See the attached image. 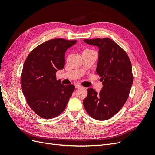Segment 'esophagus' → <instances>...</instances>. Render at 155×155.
<instances>
[{
    "label": "esophagus",
    "instance_id": "obj_1",
    "mask_svg": "<svg viewBox=\"0 0 155 155\" xmlns=\"http://www.w3.org/2000/svg\"><path fill=\"white\" fill-rule=\"evenodd\" d=\"M75 87H76V88H82L83 87L81 85H79V84H76V85H75Z\"/></svg>",
    "mask_w": 155,
    "mask_h": 155
}]
</instances>
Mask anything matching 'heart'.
Segmentation results:
<instances>
[{
    "mask_svg": "<svg viewBox=\"0 0 155 155\" xmlns=\"http://www.w3.org/2000/svg\"><path fill=\"white\" fill-rule=\"evenodd\" d=\"M87 50H88V49H85V50H83V51H87Z\"/></svg>",
    "mask_w": 155,
    "mask_h": 155,
    "instance_id": "obj_1",
    "label": "heart"
}]
</instances>
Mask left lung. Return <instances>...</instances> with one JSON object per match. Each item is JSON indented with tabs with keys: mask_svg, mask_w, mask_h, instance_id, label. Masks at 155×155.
Instances as JSON below:
<instances>
[{
	"mask_svg": "<svg viewBox=\"0 0 155 155\" xmlns=\"http://www.w3.org/2000/svg\"><path fill=\"white\" fill-rule=\"evenodd\" d=\"M84 42L100 48L96 72L101 78L103 88L100 93L88 88L83 105L92 118L109 120L128 99L133 82L132 65L126 51L109 38L84 39Z\"/></svg>",
	"mask_w": 155,
	"mask_h": 155,
	"instance_id": "8db88e82",
	"label": "left lung"
}]
</instances>
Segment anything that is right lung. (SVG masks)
<instances>
[{
  "mask_svg": "<svg viewBox=\"0 0 155 155\" xmlns=\"http://www.w3.org/2000/svg\"><path fill=\"white\" fill-rule=\"evenodd\" d=\"M77 41L54 39L45 42L27 56L21 73V87L27 104L45 119L59 116L75 90L56 80V72L64 67L66 50Z\"/></svg>",
  "mask_w": 155,
  "mask_h": 155,
  "instance_id": "right-lung-1",
  "label": "right lung"
}]
</instances>
